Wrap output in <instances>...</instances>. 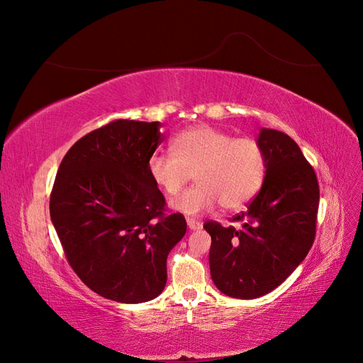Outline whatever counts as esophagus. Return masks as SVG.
I'll use <instances>...</instances> for the list:
<instances>
[{"mask_svg":"<svg viewBox=\"0 0 363 363\" xmlns=\"http://www.w3.org/2000/svg\"><path fill=\"white\" fill-rule=\"evenodd\" d=\"M186 223H188L189 230H200L203 227V224L200 221H196V219H192V218L186 219Z\"/></svg>","mask_w":363,"mask_h":363,"instance_id":"34e87169","label":"esophagus"}]
</instances>
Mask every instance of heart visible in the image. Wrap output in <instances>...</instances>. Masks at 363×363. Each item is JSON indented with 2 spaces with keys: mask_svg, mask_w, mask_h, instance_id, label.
<instances>
[{
  "mask_svg": "<svg viewBox=\"0 0 363 363\" xmlns=\"http://www.w3.org/2000/svg\"><path fill=\"white\" fill-rule=\"evenodd\" d=\"M171 152H152L150 179L167 195H177L192 177L196 183L171 203L174 211L200 215L219 201L223 211L242 208L260 191L267 156L257 140L235 138L208 125L182 131L171 140Z\"/></svg>",
  "mask_w": 363,
  "mask_h": 363,
  "instance_id": "heart-1",
  "label": "heart"
}]
</instances>
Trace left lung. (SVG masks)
Instances as JSON below:
<instances>
[{
  "instance_id": "8db88e82",
  "label": "left lung",
  "mask_w": 363,
  "mask_h": 363,
  "mask_svg": "<svg viewBox=\"0 0 363 363\" xmlns=\"http://www.w3.org/2000/svg\"><path fill=\"white\" fill-rule=\"evenodd\" d=\"M267 175L256 199L233 221H208V265L215 286L233 298H259L286 280L309 252L316 228L320 188L313 168L286 133L260 128Z\"/></svg>"
}]
</instances>
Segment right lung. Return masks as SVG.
<instances>
[{"label": "right lung", "instance_id": "right-lung-1", "mask_svg": "<svg viewBox=\"0 0 363 363\" xmlns=\"http://www.w3.org/2000/svg\"><path fill=\"white\" fill-rule=\"evenodd\" d=\"M162 124L118 119L91 131L65 155L50 215L69 265L107 300L136 304L162 294L167 259L186 233L182 213L164 215L148 157L164 140Z\"/></svg>", "mask_w": 363, "mask_h": 363}]
</instances>
